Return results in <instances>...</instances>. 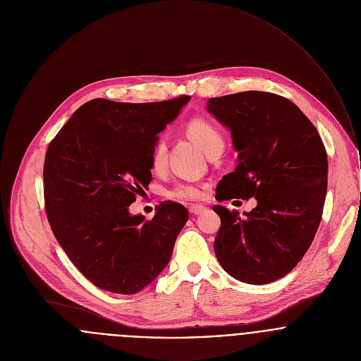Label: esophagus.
I'll use <instances>...</instances> for the list:
<instances>
[{"instance_id":"1","label":"esophagus","mask_w":361,"mask_h":361,"mask_svg":"<svg viewBox=\"0 0 361 361\" xmlns=\"http://www.w3.org/2000/svg\"><path fill=\"white\" fill-rule=\"evenodd\" d=\"M203 210H204V206H202V204H193V206L189 207V212H190V214H193V216L200 214Z\"/></svg>"}]
</instances>
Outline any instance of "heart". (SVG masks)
Instances as JSON below:
<instances>
[{
	"mask_svg": "<svg viewBox=\"0 0 361 361\" xmlns=\"http://www.w3.org/2000/svg\"><path fill=\"white\" fill-rule=\"evenodd\" d=\"M190 137L209 154L217 145L224 144V135L221 130L206 118H195L186 126ZM166 165V142L164 138L157 140L152 152H151V168L155 172H159ZM166 196L180 202H196L202 200L206 196V188L202 183L193 182H179L173 185Z\"/></svg>",
	"mask_w": 361,
	"mask_h": 361,
	"instance_id": "1",
	"label": "heart"
}]
</instances>
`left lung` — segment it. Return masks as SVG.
<instances>
[{"mask_svg": "<svg viewBox=\"0 0 361 361\" xmlns=\"http://www.w3.org/2000/svg\"><path fill=\"white\" fill-rule=\"evenodd\" d=\"M209 111L230 127L240 152L219 186L220 202L255 197L245 217L214 206L221 226L214 252L223 269L249 284L291 271L319 227L328 186V158L311 121L287 98L245 91L210 98Z\"/></svg>", "mask_w": 361, "mask_h": 361, "instance_id": "8db88e82", "label": "left lung"}]
</instances>
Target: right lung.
Returning <instances> with one entry per match:
<instances>
[{"label": "right lung", "instance_id": "add662e5", "mask_svg": "<svg viewBox=\"0 0 361 361\" xmlns=\"http://www.w3.org/2000/svg\"><path fill=\"white\" fill-rule=\"evenodd\" d=\"M190 97L127 104L104 98L78 108L50 141L43 165L44 209L74 266L97 287L134 294L172 256L189 213L159 203L152 220L128 206L152 179L151 152Z\"/></svg>", "mask_w": 361, "mask_h": 361}]
</instances>
